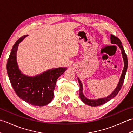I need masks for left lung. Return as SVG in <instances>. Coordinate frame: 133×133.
Returning a JSON list of instances; mask_svg holds the SVG:
<instances>
[{
    "label": "left lung",
    "instance_id": "8db88e82",
    "mask_svg": "<svg viewBox=\"0 0 133 133\" xmlns=\"http://www.w3.org/2000/svg\"><path fill=\"white\" fill-rule=\"evenodd\" d=\"M110 39H111V43L112 44H117L118 47H119L121 51H122V54L123 56V59L124 61V68L123 70V71L122 73V75H121V77L120 78V80L119 83H118V84L117 87H116V89L114 90V91L112 92L111 94H110L108 97H107L106 98H101V99H99L97 100H90L89 99L86 98L83 94V87H82V83L81 82L80 80L78 79V82L79 84V97L81 99V100L83 102L86 104H88L89 106H101L102 104H103L104 103H106L107 102L109 101L110 99H111L112 98H113L116 96L118 93L120 91V90L121 89V87H122L124 80H125V75H126V72L127 71V69H128V57H127L125 51V50L123 49V47L122 45V42L120 41V39L119 38H118L117 36H115V35L111 34V36H110Z\"/></svg>",
    "mask_w": 133,
    "mask_h": 133
}]
</instances>
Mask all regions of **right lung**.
Segmentation results:
<instances>
[{
    "label": "right lung",
    "mask_w": 133,
    "mask_h": 133,
    "mask_svg": "<svg viewBox=\"0 0 133 133\" xmlns=\"http://www.w3.org/2000/svg\"><path fill=\"white\" fill-rule=\"evenodd\" d=\"M27 36L20 38L11 50L7 63L8 76L14 91L20 98L34 106H44L52 100L56 81L67 68L52 69L34 77L22 74L18 69L16 55L19 43Z\"/></svg>",
    "instance_id": "right-lung-1"
}]
</instances>
